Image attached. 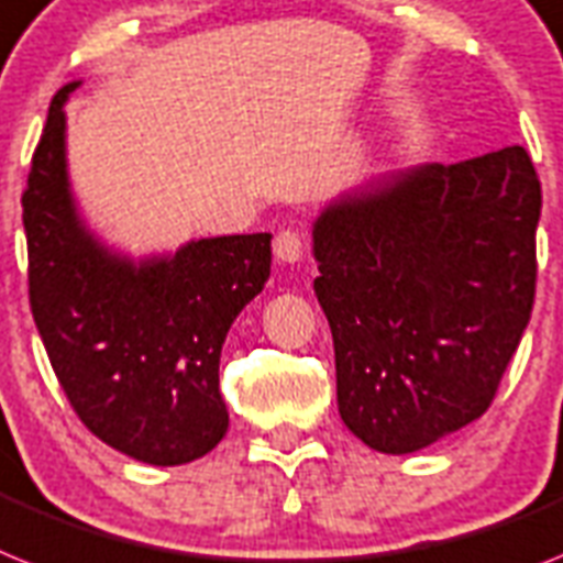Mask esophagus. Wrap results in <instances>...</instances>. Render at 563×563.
<instances>
[{
  "label": "esophagus",
  "mask_w": 563,
  "mask_h": 563,
  "mask_svg": "<svg viewBox=\"0 0 563 563\" xmlns=\"http://www.w3.org/2000/svg\"><path fill=\"white\" fill-rule=\"evenodd\" d=\"M273 253H276L278 262L296 264L301 258V253H305V241H301V235L296 230H282L276 235V241H273Z\"/></svg>",
  "instance_id": "esophagus-1"
}]
</instances>
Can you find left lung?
I'll use <instances>...</instances> for the list:
<instances>
[{"mask_svg":"<svg viewBox=\"0 0 563 563\" xmlns=\"http://www.w3.org/2000/svg\"><path fill=\"white\" fill-rule=\"evenodd\" d=\"M541 180L523 146L342 195L313 224L345 426L420 452L492 406L536 301Z\"/></svg>","mask_w":563,"mask_h":563,"instance_id":"8db88e82","label":"left lung"}]
</instances>
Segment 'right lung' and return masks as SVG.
Segmentation results:
<instances>
[{
    "label": "right lung",
    "instance_id": "obj_1",
    "mask_svg": "<svg viewBox=\"0 0 563 563\" xmlns=\"http://www.w3.org/2000/svg\"><path fill=\"white\" fill-rule=\"evenodd\" d=\"M77 86L51 100L22 192L31 313L86 429L141 463L180 466L227 434L221 345L271 278L273 235L189 241L141 264L109 253L68 187L63 106Z\"/></svg>",
    "mask_w": 563,
    "mask_h": 563
}]
</instances>
